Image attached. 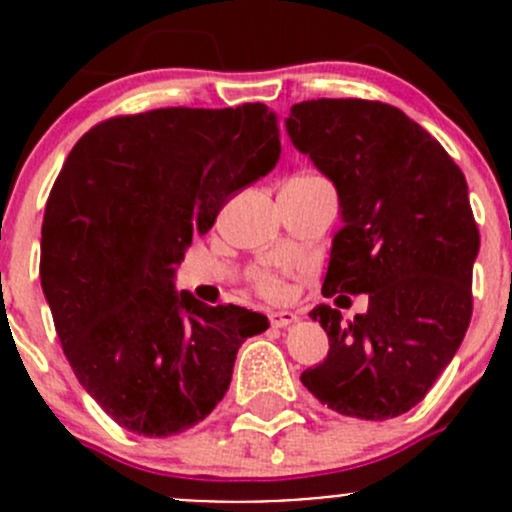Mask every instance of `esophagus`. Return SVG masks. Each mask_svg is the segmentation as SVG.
<instances>
[{
	"mask_svg": "<svg viewBox=\"0 0 512 512\" xmlns=\"http://www.w3.org/2000/svg\"><path fill=\"white\" fill-rule=\"evenodd\" d=\"M299 317L294 312H270V324L277 329H285L289 324H297Z\"/></svg>",
	"mask_w": 512,
	"mask_h": 512,
	"instance_id": "obj_1",
	"label": "esophagus"
}]
</instances>
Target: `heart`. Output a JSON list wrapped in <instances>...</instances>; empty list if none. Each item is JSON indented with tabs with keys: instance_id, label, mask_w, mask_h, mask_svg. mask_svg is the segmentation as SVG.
<instances>
[{
	"instance_id": "obj_1",
	"label": "heart",
	"mask_w": 512,
	"mask_h": 512,
	"mask_svg": "<svg viewBox=\"0 0 512 512\" xmlns=\"http://www.w3.org/2000/svg\"><path fill=\"white\" fill-rule=\"evenodd\" d=\"M250 280L257 287V292H262L270 299H282L287 294V285L282 275L277 270H270V267H255L250 272Z\"/></svg>"
}]
</instances>
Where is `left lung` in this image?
<instances>
[{
  "label": "left lung",
  "instance_id": "8db88e82",
  "mask_svg": "<svg viewBox=\"0 0 512 512\" xmlns=\"http://www.w3.org/2000/svg\"><path fill=\"white\" fill-rule=\"evenodd\" d=\"M285 126L339 195L344 225L322 294H369L354 322L329 304L309 312L327 332L329 354L304 371L302 384L342 416L406 414L451 364L471 324L480 235L466 175L389 103L302 101Z\"/></svg>",
  "mask_w": 512,
  "mask_h": 512
}]
</instances>
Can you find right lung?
Here are the masks:
<instances>
[{"instance_id": "right-lung-1", "label": "right lung", "mask_w": 512, "mask_h": 512, "mask_svg": "<svg viewBox=\"0 0 512 512\" xmlns=\"http://www.w3.org/2000/svg\"><path fill=\"white\" fill-rule=\"evenodd\" d=\"M265 103L156 108L79 138L41 225V289L79 384L118 426L173 436L223 401L237 349L270 327L175 292L193 235L280 160Z\"/></svg>"}]
</instances>
